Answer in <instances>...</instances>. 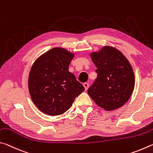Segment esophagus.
I'll return each instance as SVG.
<instances>
[{
  "label": "esophagus",
  "mask_w": 153,
  "mask_h": 153,
  "mask_svg": "<svg viewBox=\"0 0 153 153\" xmlns=\"http://www.w3.org/2000/svg\"><path fill=\"white\" fill-rule=\"evenodd\" d=\"M83 86L85 89V91H87L88 89V88H89V83H87V82H85L83 84Z\"/></svg>",
  "instance_id": "34e87169"
}]
</instances>
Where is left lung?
I'll use <instances>...</instances> for the list:
<instances>
[{"mask_svg":"<svg viewBox=\"0 0 153 153\" xmlns=\"http://www.w3.org/2000/svg\"><path fill=\"white\" fill-rule=\"evenodd\" d=\"M90 56L97 67V77L88 89V94L106 111L121 108L134 88V74L129 61L120 51L108 45Z\"/></svg>","mask_w":153,"mask_h":153,"instance_id":"obj_1","label":"left lung"}]
</instances>
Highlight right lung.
Segmentation results:
<instances>
[{"label": "right lung", "mask_w": 153, "mask_h": 153, "mask_svg": "<svg viewBox=\"0 0 153 153\" xmlns=\"http://www.w3.org/2000/svg\"><path fill=\"white\" fill-rule=\"evenodd\" d=\"M74 54L62 48H53L35 61L29 74L31 98L40 111L58 116L72 106L85 87L68 71Z\"/></svg>", "instance_id": "right-lung-1"}]
</instances>
